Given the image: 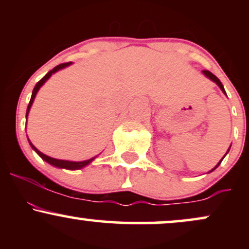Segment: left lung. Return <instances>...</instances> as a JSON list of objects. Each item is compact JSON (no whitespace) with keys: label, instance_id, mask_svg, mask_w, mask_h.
Masks as SVG:
<instances>
[{"label":"left lung","instance_id":"1","mask_svg":"<svg viewBox=\"0 0 249 249\" xmlns=\"http://www.w3.org/2000/svg\"><path fill=\"white\" fill-rule=\"evenodd\" d=\"M202 73H204V75H205V76H206V77H208V78H210V79H211V81H213L214 83H216V84H218V87H219L220 89H221V91H222V92H224V93H226V91H225V89H224V85H222V84H221V82H220V81H219V78H218V77H216V76H214V75H213V73H212V72H211V71H208V70H204V71H202ZM230 148H231V147H230ZM230 148H228V151H230ZM228 151H227V152H226V154H227V153H228ZM226 154H225V156H226ZM225 156H224V157H222V159H224V158H225ZM222 159H221V160H220V161L218 162V165H216V166H215V167H214L212 171H214V170H215V168H216V167H218L220 164H221ZM212 171H211V172H212Z\"/></svg>","mask_w":249,"mask_h":249}]
</instances>
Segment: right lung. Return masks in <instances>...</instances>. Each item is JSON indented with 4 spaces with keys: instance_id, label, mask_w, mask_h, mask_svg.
Here are the masks:
<instances>
[{
    "instance_id": "obj_1",
    "label": "right lung",
    "mask_w": 249,
    "mask_h": 249,
    "mask_svg": "<svg viewBox=\"0 0 249 249\" xmlns=\"http://www.w3.org/2000/svg\"><path fill=\"white\" fill-rule=\"evenodd\" d=\"M70 64H71V62H69V63H62V64L57 65V67L53 68V70H50L49 72L47 73V75H45L44 77H43V78L41 79V81H39L38 83H37V84L35 85V88H34V90H33V95H31V98H30L29 104H28L27 116H25V117H28V113H29L30 107H31V105H33L34 99H35V97H36V95H37V92H38L39 88H41L42 85L44 84V83L47 82L48 79L50 78V76L53 75V73H55L56 71H58V70L63 69V68L69 67ZM29 144H30V146L33 147L34 150L36 151V153L38 154L39 157H41V158L43 159V160H45L47 162H49V164H50V165H53V166H56V167H59V168H67V170H79V168H82V167L87 166V165L90 164V162L92 161L93 159H95V158H91V159H89V160H84V161H69V160H61V159H55V158H51V157L45 156V154H44V153H42L41 151L37 150V148H36L35 146H34L33 144H31V142H30V141H29Z\"/></svg>"
}]
</instances>
